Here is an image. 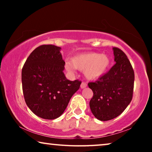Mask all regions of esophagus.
<instances>
[{"label": "esophagus", "mask_w": 152, "mask_h": 152, "mask_svg": "<svg viewBox=\"0 0 152 152\" xmlns=\"http://www.w3.org/2000/svg\"><path fill=\"white\" fill-rule=\"evenodd\" d=\"M86 86H87V84L86 82H82V84H81V86H80L81 88H86Z\"/></svg>", "instance_id": "1"}]
</instances>
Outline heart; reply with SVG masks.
I'll return each instance as SVG.
<instances>
[{
    "label": "heart",
    "mask_w": 152,
    "mask_h": 152,
    "mask_svg": "<svg viewBox=\"0 0 152 152\" xmlns=\"http://www.w3.org/2000/svg\"><path fill=\"white\" fill-rule=\"evenodd\" d=\"M110 65V59L104 55L97 53L80 54L72 58L71 64L66 66L68 71L73 67L80 70H84V76L89 80H97L105 73Z\"/></svg>",
    "instance_id": "obj_1"
}]
</instances>
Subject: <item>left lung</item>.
Wrapping results in <instances>:
<instances>
[{"label":"left lung","mask_w":152,"mask_h":152,"mask_svg":"<svg viewBox=\"0 0 152 152\" xmlns=\"http://www.w3.org/2000/svg\"><path fill=\"white\" fill-rule=\"evenodd\" d=\"M116 63L107 73L95 82H89L93 91L90 108L93 115L101 121H107L120 115L127 107L134 93V71L122 50L114 47Z\"/></svg>","instance_id":"left-lung-1"}]
</instances>
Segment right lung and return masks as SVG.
<instances>
[{"label":"right lung","mask_w":152,"mask_h":152,"mask_svg":"<svg viewBox=\"0 0 152 152\" xmlns=\"http://www.w3.org/2000/svg\"><path fill=\"white\" fill-rule=\"evenodd\" d=\"M60 50L54 45H40L32 52L22 68L26 104L43 119L53 120L62 115L82 83L66 78L63 72L65 61Z\"/></svg>","instance_id":"add662e5"}]
</instances>
